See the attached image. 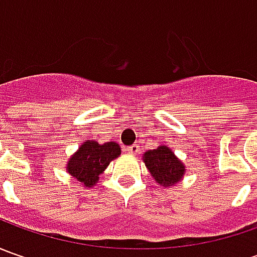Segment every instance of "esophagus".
<instances>
[{"instance_id":"34e87169","label":"esophagus","mask_w":257,"mask_h":257,"mask_svg":"<svg viewBox=\"0 0 257 257\" xmlns=\"http://www.w3.org/2000/svg\"><path fill=\"white\" fill-rule=\"evenodd\" d=\"M125 152L128 154H137L140 152V149H139V146L137 144H133V146H128V147H125Z\"/></svg>"}]
</instances>
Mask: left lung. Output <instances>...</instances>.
<instances>
[{"label": "left lung", "mask_w": 257, "mask_h": 257, "mask_svg": "<svg viewBox=\"0 0 257 257\" xmlns=\"http://www.w3.org/2000/svg\"><path fill=\"white\" fill-rule=\"evenodd\" d=\"M143 162L154 180L164 187L174 186L176 183L180 182L186 172L184 164L167 146H159L154 150L146 152Z\"/></svg>", "instance_id": "1"}]
</instances>
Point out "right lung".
<instances>
[{
	"mask_svg": "<svg viewBox=\"0 0 257 257\" xmlns=\"http://www.w3.org/2000/svg\"><path fill=\"white\" fill-rule=\"evenodd\" d=\"M121 154L120 146L114 142L98 144L93 140H87L78 147L68 163L67 172L84 187H93L98 182V176L107 169L111 160Z\"/></svg>",
	"mask_w": 257,
	"mask_h": 257,
	"instance_id": "add662e5",
	"label": "right lung"
}]
</instances>
